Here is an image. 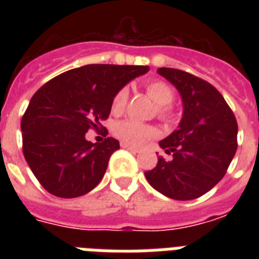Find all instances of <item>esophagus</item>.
Returning <instances> with one entry per match:
<instances>
[{
  "mask_svg": "<svg viewBox=\"0 0 259 259\" xmlns=\"http://www.w3.org/2000/svg\"><path fill=\"white\" fill-rule=\"evenodd\" d=\"M121 146L123 148V149H127L130 150V152H140V148H137V146H133V145H130V144H126V142H121Z\"/></svg>",
  "mask_w": 259,
  "mask_h": 259,
  "instance_id": "esophagus-1",
  "label": "esophagus"
}]
</instances>
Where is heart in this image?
Returning <instances> with one entry per match:
<instances>
[{
	"instance_id": "b5f03b06",
	"label": "heart",
	"mask_w": 259,
	"mask_h": 259,
	"mask_svg": "<svg viewBox=\"0 0 259 259\" xmlns=\"http://www.w3.org/2000/svg\"><path fill=\"white\" fill-rule=\"evenodd\" d=\"M146 93L158 106V114L162 118L168 117V114H169L168 105L172 103L173 98H175L172 87L161 80H153L146 84ZM127 97H129V90L126 87L118 90V93L113 98V103H111L113 113L118 114L123 111L126 102H127ZM114 134L126 144L142 145L149 138L154 137L157 132L153 126L145 125V123L134 121V119H125V121H119L114 125Z\"/></svg>"
}]
</instances>
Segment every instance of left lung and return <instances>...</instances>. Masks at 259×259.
Here are the masks:
<instances>
[{
    "mask_svg": "<svg viewBox=\"0 0 259 259\" xmlns=\"http://www.w3.org/2000/svg\"><path fill=\"white\" fill-rule=\"evenodd\" d=\"M157 72L180 93L183 118L179 127L158 142L170 157H158L145 177L166 197L192 200L212 189L227 172L237 152V119L208 82L176 68L162 67Z\"/></svg>",
    "mask_w": 259,
    "mask_h": 259,
    "instance_id": "obj_1",
    "label": "left lung"
}]
</instances>
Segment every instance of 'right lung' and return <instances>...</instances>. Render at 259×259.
Returning a JSON list of instances; mask_svg holds the SVG:
<instances>
[{"label":"right lung","mask_w":259,"mask_h":259,"mask_svg":"<svg viewBox=\"0 0 259 259\" xmlns=\"http://www.w3.org/2000/svg\"><path fill=\"white\" fill-rule=\"evenodd\" d=\"M148 71V66L87 64L36 91L21 119L22 152L48 192L71 199L99 184L119 142L107 137L93 144L86 133L105 129L102 121L110 115L118 90Z\"/></svg>","instance_id":"right-lung-1"}]
</instances>
